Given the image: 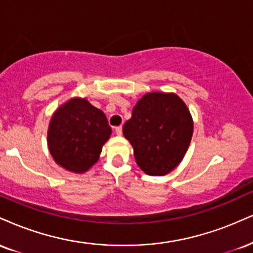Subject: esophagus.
Here are the masks:
<instances>
[{"label": "esophagus", "mask_w": 253, "mask_h": 253, "mask_svg": "<svg viewBox=\"0 0 253 253\" xmlns=\"http://www.w3.org/2000/svg\"><path fill=\"white\" fill-rule=\"evenodd\" d=\"M115 133H117V135H121V134H123V126L115 127Z\"/></svg>", "instance_id": "1"}]
</instances>
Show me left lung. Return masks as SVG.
Here are the masks:
<instances>
[{"mask_svg": "<svg viewBox=\"0 0 253 253\" xmlns=\"http://www.w3.org/2000/svg\"><path fill=\"white\" fill-rule=\"evenodd\" d=\"M124 135L133 146L140 169L148 175H165L181 163L193 134V120L174 93L152 92L136 102Z\"/></svg>", "mask_w": 253, "mask_h": 253, "instance_id": "obj_1", "label": "left lung"}]
</instances>
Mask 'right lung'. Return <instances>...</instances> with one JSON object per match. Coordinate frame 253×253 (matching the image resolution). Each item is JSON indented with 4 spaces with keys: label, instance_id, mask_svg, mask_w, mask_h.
<instances>
[{
    "label": "right lung",
    "instance_id": "1",
    "mask_svg": "<svg viewBox=\"0 0 253 253\" xmlns=\"http://www.w3.org/2000/svg\"><path fill=\"white\" fill-rule=\"evenodd\" d=\"M112 134L101 109L73 97L56 109L48 127V148L57 165L74 173L88 171L99 160Z\"/></svg>",
    "mask_w": 253,
    "mask_h": 253
}]
</instances>
